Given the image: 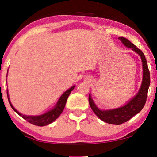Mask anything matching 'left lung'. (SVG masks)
<instances>
[{"label": "left lung", "instance_id": "8db88e82", "mask_svg": "<svg viewBox=\"0 0 157 157\" xmlns=\"http://www.w3.org/2000/svg\"><path fill=\"white\" fill-rule=\"evenodd\" d=\"M119 39L124 46L127 48H130L141 58V62H142L143 78L140 89L136 95L132 99L128 101L125 105L120 106L119 108L112 109L101 110L98 109L92 99L91 94H89V97L90 106L95 114L103 121L110 124H115V125H120L124 122H126L134 115L140 112L145 105L148 90L150 85V73L144 54L140 49H139L126 38L119 37Z\"/></svg>", "mask_w": 157, "mask_h": 157}]
</instances>
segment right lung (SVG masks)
Masks as SVG:
<instances>
[{
	"mask_svg": "<svg viewBox=\"0 0 157 157\" xmlns=\"http://www.w3.org/2000/svg\"><path fill=\"white\" fill-rule=\"evenodd\" d=\"M74 87H75V85L71 87L70 89H68L67 91L64 92V93L61 96V97L59 98V99L58 100V101L56 104L55 106L53 107V109H51V110L48 111L46 113H43L41 115H38V116H26V115H23L22 113H21L19 111H17L16 109L14 108L13 106L11 104V102H10L8 89H7V96H8V101H9L10 106H11V108L13 109V110L16 111L19 116H21V117L23 118L25 120H26L27 121H29V123L33 124V125L44 126H46L51 124L52 122L54 121L60 115H61L62 111H63L64 107L66 106V101L68 99V96L70 95L71 92L74 90Z\"/></svg>",
	"mask_w": 157,
	"mask_h": 157,
	"instance_id": "1",
	"label": "right lung"
}]
</instances>
